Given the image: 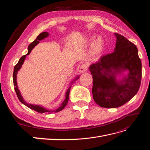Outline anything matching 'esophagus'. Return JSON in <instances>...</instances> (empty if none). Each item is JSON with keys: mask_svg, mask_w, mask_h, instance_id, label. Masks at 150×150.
<instances>
[{"mask_svg": "<svg viewBox=\"0 0 150 150\" xmlns=\"http://www.w3.org/2000/svg\"><path fill=\"white\" fill-rule=\"evenodd\" d=\"M88 67V64H83L80 66L79 71L81 73H83V72H85L86 71H87Z\"/></svg>", "mask_w": 150, "mask_h": 150, "instance_id": "1", "label": "esophagus"}]
</instances>
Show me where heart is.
<instances>
[{
    "label": "heart",
    "instance_id": "heart-1",
    "mask_svg": "<svg viewBox=\"0 0 150 150\" xmlns=\"http://www.w3.org/2000/svg\"><path fill=\"white\" fill-rule=\"evenodd\" d=\"M81 45L88 46L92 44L91 52L94 54L100 53L104 47V40L103 38H96V35H89L83 39L81 42Z\"/></svg>",
    "mask_w": 150,
    "mask_h": 150
}]
</instances>
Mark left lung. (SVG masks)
I'll use <instances>...</instances> for the list:
<instances>
[{
	"instance_id": "left-lung-1",
	"label": "left lung",
	"mask_w": 150,
	"mask_h": 150,
	"mask_svg": "<svg viewBox=\"0 0 150 150\" xmlns=\"http://www.w3.org/2000/svg\"><path fill=\"white\" fill-rule=\"evenodd\" d=\"M115 35L114 52L101 56L89 67L93 75L94 100L106 108L120 107L134 97L139 89L142 76L137 46L123 35L117 33Z\"/></svg>"
}]
</instances>
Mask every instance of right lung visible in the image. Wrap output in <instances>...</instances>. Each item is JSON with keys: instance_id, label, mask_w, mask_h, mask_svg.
<instances>
[{"instance_id": "add662e5", "label": "right lung", "mask_w": 150, "mask_h": 150, "mask_svg": "<svg viewBox=\"0 0 150 150\" xmlns=\"http://www.w3.org/2000/svg\"><path fill=\"white\" fill-rule=\"evenodd\" d=\"M49 35V34L47 33V32H43V33H40L38 36L37 38H36V39L35 40H34L33 42L30 43L29 45V46L28 47V54H25V55H24V56H23L21 57L19 62H18L17 64L14 67V69H13V86H15L14 89H15V91H16V93L17 94V96L18 98H19V101L22 104H24V105H25L27 107H28L29 108L31 109V110H33L37 111L38 112H39V113H46V114H47V113H48V114H51V113H52V112H59V111L62 110L63 109L65 108V106L67 105L68 101H69V92H70V89H71V86H69V87L68 88V89H67L66 93L65 94V99L64 100V101H63L61 103V106L59 107H58L56 109H54V110H49V109H47V108H45V107H44L42 106L35 105V104L28 103L24 100L23 97H22V94H21V93L20 92L19 88H18L17 82V74L18 71H19L20 70L21 68L22 65L23 64V63H24V61L25 59L26 56H28V55H29V54L30 53L32 50H33L34 48V47L35 46H37V45L40 42V40H42L44 39L47 38ZM79 78V76H76V78H74V79L73 80H72L70 84L71 85V84H73V83L74 82V81H76L77 79H78Z\"/></svg>"}]
</instances>
